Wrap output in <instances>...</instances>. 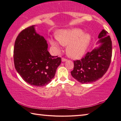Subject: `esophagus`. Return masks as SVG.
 Wrapping results in <instances>:
<instances>
[{"label":"esophagus","instance_id":"34e87169","mask_svg":"<svg viewBox=\"0 0 121 121\" xmlns=\"http://www.w3.org/2000/svg\"><path fill=\"white\" fill-rule=\"evenodd\" d=\"M61 60H62V62H65V61H66L67 60L66 59H65V58H62V59H61Z\"/></svg>","mask_w":121,"mask_h":121}]
</instances>
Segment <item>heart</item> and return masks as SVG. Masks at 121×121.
I'll use <instances>...</instances> for the list:
<instances>
[{"mask_svg":"<svg viewBox=\"0 0 121 121\" xmlns=\"http://www.w3.org/2000/svg\"><path fill=\"white\" fill-rule=\"evenodd\" d=\"M92 40V35L79 28L61 30L57 32L56 38L49 40L56 52L60 51V45H68L67 53L73 59H78L86 52Z\"/></svg>","mask_w":121,"mask_h":121,"instance_id":"b5f03b06","label":"heart"}]
</instances>
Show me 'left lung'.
Segmentation results:
<instances>
[{"instance_id":"8db88e82","label":"left lung","mask_w":121,"mask_h":121,"mask_svg":"<svg viewBox=\"0 0 121 121\" xmlns=\"http://www.w3.org/2000/svg\"><path fill=\"white\" fill-rule=\"evenodd\" d=\"M108 32H100L97 44H100L81 60L74 61L71 75L82 84L91 83L101 78L109 68L112 56V43Z\"/></svg>"}]
</instances>
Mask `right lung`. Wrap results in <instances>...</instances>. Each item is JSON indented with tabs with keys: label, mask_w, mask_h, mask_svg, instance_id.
Listing matches in <instances>:
<instances>
[{
	"label": "right lung",
	"mask_w": 121,
	"mask_h": 121,
	"mask_svg": "<svg viewBox=\"0 0 121 121\" xmlns=\"http://www.w3.org/2000/svg\"><path fill=\"white\" fill-rule=\"evenodd\" d=\"M35 26L25 29L17 37L14 62L16 70L24 81L40 87L48 85L54 78L61 58L50 54L47 41L36 32Z\"/></svg>",
	"instance_id": "obj_1"
}]
</instances>
